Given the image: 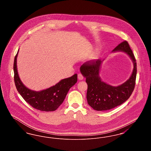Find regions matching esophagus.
Returning a JSON list of instances; mask_svg holds the SVG:
<instances>
[{
	"label": "esophagus",
	"mask_w": 151,
	"mask_h": 151,
	"mask_svg": "<svg viewBox=\"0 0 151 151\" xmlns=\"http://www.w3.org/2000/svg\"><path fill=\"white\" fill-rule=\"evenodd\" d=\"M78 79H79V80H83V79H84L83 76L81 73H79L78 74Z\"/></svg>",
	"instance_id": "obj_1"
}]
</instances>
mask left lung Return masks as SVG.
I'll return each mask as SVG.
<instances>
[{
    "mask_svg": "<svg viewBox=\"0 0 151 151\" xmlns=\"http://www.w3.org/2000/svg\"><path fill=\"white\" fill-rule=\"evenodd\" d=\"M123 52L131 59L134 68L132 72L123 84L113 86L103 81L100 76L101 65L105 59L85 63L81 66L80 70L86 78L88 84L86 99L88 105L96 111H106L121 105L129 99L132 93L137 77L136 59L127 41L119 44L111 53Z\"/></svg>",
    "mask_w": 151,
    "mask_h": 151,
    "instance_id": "left-lung-1",
    "label": "left lung"
}]
</instances>
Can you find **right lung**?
I'll use <instances>...</instances> for the list:
<instances>
[{
  "label": "right lung",
  "instance_id": "obj_1",
  "mask_svg": "<svg viewBox=\"0 0 151 151\" xmlns=\"http://www.w3.org/2000/svg\"><path fill=\"white\" fill-rule=\"evenodd\" d=\"M15 56L14 65L15 86L22 97L33 108L44 111H55L63 103L69 89L78 81V75L61 80L55 86L40 91L32 90L25 86L19 77L17 68V58Z\"/></svg>",
  "mask_w": 151,
  "mask_h": 151
}]
</instances>
